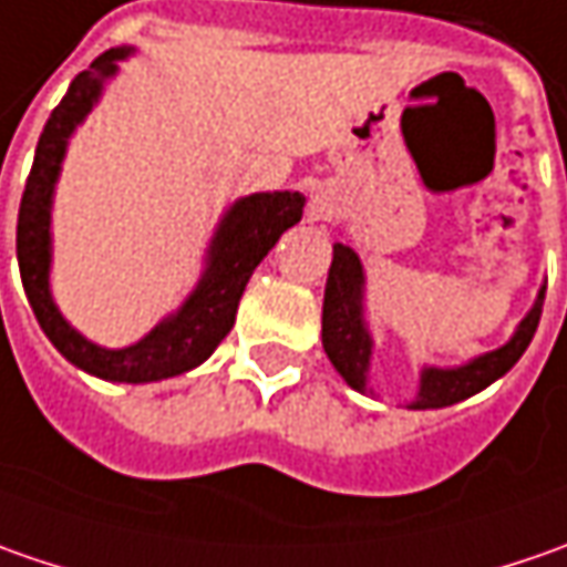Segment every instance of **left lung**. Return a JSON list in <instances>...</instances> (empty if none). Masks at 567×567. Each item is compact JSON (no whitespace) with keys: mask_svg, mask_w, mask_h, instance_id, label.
<instances>
[{"mask_svg":"<svg viewBox=\"0 0 567 567\" xmlns=\"http://www.w3.org/2000/svg\"><path fill=\"white\" fill-rule=\"evenodd\" d=\"M543 299L546 287H539L536 302L530 312L520 318L508 343L498 350L480 353L461 365H423L420 372V388L416 398L406 403L410 410H439L457 401H467L498 381L514 362L524 357L536 334V324L543 316ZM321 343L328 360L334 362L340 379L357 391H369V365H372V331L365 321V271L357 251L343 243H334V258L328 271V287H324V306H321Z\"/></svg>","mask_w":567,"mask_h":567,"instance_id":"obj_1","label":"left lung"}]
</instances>
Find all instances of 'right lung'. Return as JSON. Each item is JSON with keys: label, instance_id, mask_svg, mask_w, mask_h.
<instances>
[{"label": "right lung", "instance_id": "1", "mask_svg": "<svg viewBox=\"0 0 567 567\" xmlns=\"http://www.w3.org/2000/svg\"><path fill=\"white\" fill-rule=\"evenodd\" d=\"M132 53L135 47H116L97 55L91 69L69 84V94L43 125L18 210V268L33 316L65 360L103 381L144 384V381L183 375L188 369L202 365L217 350V343L227 338L236 321V309L251 271L274 249L280 233L302 220L306 198L299 192H255L233 202L210 236L205 271L198 277L195 290L173 316L154 324L138 343L110 350L75 331L62 318L50 290L55 183L62 173L69 138L97 106L103 84L120 72L122 59H128Z\"/></svg>", "mask_w": 567, "mask_h": 567}]
</instances>
